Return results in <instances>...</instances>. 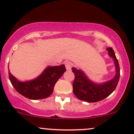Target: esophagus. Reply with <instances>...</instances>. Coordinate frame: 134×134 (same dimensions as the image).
<instances>
[{"mask_svg":"<svg viewBox=\"0 0 134 134\" xmlns=\"http://www.w3.org/2000/svg\"><path fill=\"white\" fill-rule=\"evenodd\" d=\"M64 65H65V67L67 70H71L72 67V63L70 62H66L64 63Z\"/></svg>","mask_w":134,"mask_h":134,"instance_id":"esophagus-1","label":"esophagus"}]
</instances>
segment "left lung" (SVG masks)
<instances>
[{
	"label": "left lung",
	"mask_w": 134,
	"mask_h": 134,
	"mask_svg": "<svg viewBox=\"0 0 134 134\" xmlns=\"http://www.w3.org/2000/svg\"><path fill=\"white\" fill-rule=\"evenodd\" d=\"M107 50L109 52V55L114 61L116 74L113 80L97 85L91 81L81 70L75 68H72V71L75 74V80L72 83L73 92L79 99L88 102L100 101L109 96L116 88L120 77L119 64L113 49L107 48Z\"/></svg>",
	"instance_id": "1"
}]
</instances>
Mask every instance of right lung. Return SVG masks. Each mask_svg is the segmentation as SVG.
Segmentation results:
<instances>
[{
  "label": "right lung",
  "instance_id": "add662e5",
  "mask_svg": "<svg viewBox=\"0 0 134 134\" xmlns=\"http://www.w3.org/2000/svg\"><path fill=\"white\" fill-rule=\"evenodd\" d=\"M65 71L66 68L62 64L47 67L40 76L29 81H19L9 70V77L11 84L19 93L30 99L38 100L47 98L52 94L56 82Z\"/></svg>",
  "mask_w": 134,
  "mask_h": 134
}]
</instances>
